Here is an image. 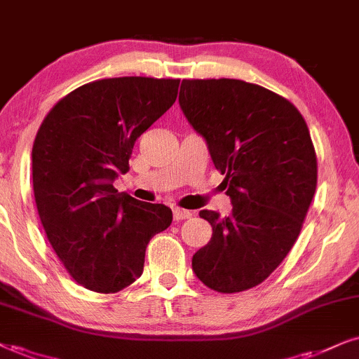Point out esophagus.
Returning a JSON list of instances; mask_svg holds the SVG:
<instances>
[{
	"label": "esophagus",
	"mask_w": 359,
	"mask_h": 359,
	"mask_svg": "<svg viewBox=\"0 0 359 359\" xmlns=\"http://www.w3.org/2000/svg\"><path fill=\"white\" fill-rule=\"evenodd\" d=\"M189 216H191V211L183 210V208H172V218H175V221L188 219Z\"/></svg>",
	"instance_id": "esophagus-1"
}]
</instances>
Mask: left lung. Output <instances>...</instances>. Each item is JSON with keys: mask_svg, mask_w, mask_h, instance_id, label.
<instances>
[{"mask_svg": "<svg viewBox=\"0 0 359 359\" xmlns=\"http://www.w3.org/2000/svg\"><path fill=\"white\" fill-rule=\"evenodd\" d=\"M180 106L233 205L224 218L200 211L213 236L193 271L218 293H240L266 280L298 240L316 191L315 146L296 106L253 83L183 79Z\"/></svg>", "mask_w": 359, "mask_h": 359, "instance_id": "obj_1", "label": "left lung"}]
</instances>
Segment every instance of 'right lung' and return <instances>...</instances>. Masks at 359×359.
Listing matches in <instances>:
<instances>
[{
    "instance_id": "add662e5",
    "label": "right lung",
    "mask_w": 359,
    "mask_h": 359,
    "mask_svg": "<svg viewBox=\"0 0 359 359\" xmlns=\"http://www.w3.org/2000/svg\"><path fill=\"white\" fill-rule=\"evenodd\" d=\"M180 79L86 83L50 109L33 143V189L48 241L78 285L118 293L143 273L146 246L171 210L118 193L135 141L178 96Z\"/></svg>"
}]
</instances>
